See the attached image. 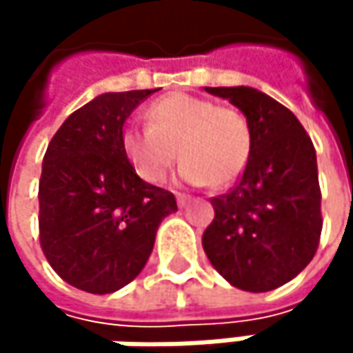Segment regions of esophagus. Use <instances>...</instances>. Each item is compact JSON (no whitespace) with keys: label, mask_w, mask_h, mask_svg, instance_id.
Instances as JSON below:
<instances>
[{"label":"esophagus","mask_w":353,"mask_h":353,"mask_svg":"<svg viewBox=\"0 0 353 353\" xmlns=\"http://www.w3.org/2000/svg\"><path fill=\"white\" fill-rule=\"evenodd\" d=\"M176 200H177V206H179V208H185V204H188V196H185V194H177Z\"/></svg>","instance_id":"34e87169"}]
</instances>
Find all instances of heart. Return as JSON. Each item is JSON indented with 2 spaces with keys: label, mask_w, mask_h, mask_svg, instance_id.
<instances>
[{
  "label": "heart",
  "mask_w": 353,
  "mask_h": 353,
  "mask_svg": "<svg viewBox=\"0 0 353 353\" xmlns=\"http://www.w3.org/2000/svg\"><path fill=\"white\" fill-rule=\"evenodd\" d=\"M147 124H126L120 132L124 159L147 183L163 181L176 157L183 159L177 181L188 185L210 181L221 188L245 170L251 134L247 120L233 108L170 94L147 108Z\"/></svg>",
  "instance_id": "1"
}]
</instances>
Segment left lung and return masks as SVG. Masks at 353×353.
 Instances as JSON below:
<instances>
[{
	"label": "left lung",
	"instance_id": "left-lung-1",
	"mask_svg": "<svg viewBox=\"0 0 353 353\" xmlns=\"http://www.w3.org/2000/svg\"><path fill=\"white\" fill-rule=\"evenodd\" d=\"M204 92L241 110L251 151L239 183L210 200L214 221L202 247L229 284L268 292L296 278L317 251V153L299 118L268 94L247 85Z\"/></svg>",
	"mask_w": 353,
	"mask_h": 353
}]
</instances>
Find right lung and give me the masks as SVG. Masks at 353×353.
I'll return each mask as SVG.
<instances>
[{
	"label": "right lung",
	"instance_id": "add662e5",
	"mask_svg": "<svg viewBox=\"0 0 353 353\" xmlns=\"http://www.w3.org/2000/svg\"><path fill=\"white\" fill-rule=\"evenodd\" d=\"M157 90L108 92L75 110L48 143L38 185L40 245L71 286L110 294L145 268L176 196L143 181L120 149L124 122Z\"/></svg>",
	"mask_w": 353,
	"mask_h": 353
}]
</instances>
